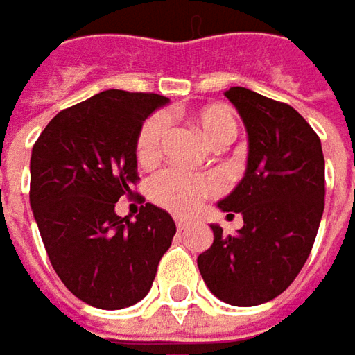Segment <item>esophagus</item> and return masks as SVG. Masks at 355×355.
I'll return each mask as SVG.
<instances>
[{"label":"esophagus","instance_id":"esophagus-1","mask_svg":"<svg viewBox=\"0 0 355 355\" xmlns=\"http://www.w3.org/2000/svg\"><path fill=\"white\" fill-rule=\"evenodd\" d=\"M190 220L188 218H175V226H178V230H186V228H190Z\"/></svg>","mask_w":355,"mask_h":355}]
</instances>
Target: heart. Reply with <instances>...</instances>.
Instances as JSON below:
<instances>
[{
	"mask_svg": "<svg viewBox=\"0 0 355 355\" xmlns=\"http://www.w3.org/2000/svg\"><path fill=\"white\" fill-rule=\"evenodd\" d=\"M193 121L202 131L204 139L212 147L228 145L236 135V121L230 109L222 105H210L193 113ZM169 129V121L165 114H153L141 127L135 155L141 165L155 164L162 157L165 135ZM216 190V184L208 178H193L184 171L167 169L155 175L149 184V196L155 204L171 212H191L200 200Z\"/></svg>",
	"mask_w": 355,
	"mask_h": 355,
	"instance_id": "obj_1",
	"label": "heart"
}]
</instances>
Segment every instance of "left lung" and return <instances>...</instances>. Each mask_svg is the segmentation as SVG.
I'll list each match as a JSON object with an SVG mask.
<instances>
[{"label": "left lung", "instance_id": "obj_1", "mask_svg": "<svg viewBox=\"0 0 355 355\" xmlns=\"http://www.w3.org/2000/svg\"><path fill=\"white\" fill-rule=\"evenodd\" d=\"M224 94L246 127L248 157L218 208L241 214L244 226L224 234L212 224L214 242L198 268L220 301L252 307L281 295L305 265L323 214L325 162L317 133L287 103L242 87Z\"/></svg>", "mask_w": 355, "mask_h": 355}]
</instances>
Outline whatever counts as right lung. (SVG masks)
Listing matches in <instances>:
<instances>
[{
    "label": "right lung",
    "instance_id": "1",
    "mask_svg": "<svg viewBox=\"0 0 355 355\" xmlns=\"http://www.w3.org/2000/svg\"><path fill=\"white\" fill-rule=\"evenodd\" d=\"M167 98L103 90L64 109L42 131L30 162V206L66 289L98 309H123L153 285L175 222L145 204L131 222L114 212L137 184L143 121ZM139 202H145L135 193Z\"/></svg>",
    "mask_w": 355,
    "mask_h": 355
}]
</instances>
